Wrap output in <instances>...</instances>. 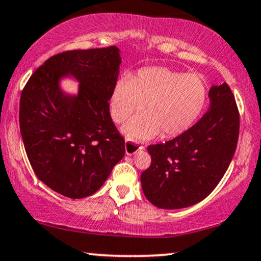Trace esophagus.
I'll list each match as a JSON object with an SVG mask.
<instances>
[{
	"label": "esophagus",
	"mask_w": 261,
	"mask_h": 261,
	"mask_svg": "<svg viewBox=\"0 0 261 261\" xmlns=\"http://www.w3.org/2000/svg\"><path fill=\"white\" fill-rule=\"evenodd\" d=\"M143 149V147L140 146V144L135 143V142H131L126 140L125 141V153H126L127 155H134L136 154L138 150Z\"/></svg>",
	"instance_id": "obj_1"
}]
</instances>
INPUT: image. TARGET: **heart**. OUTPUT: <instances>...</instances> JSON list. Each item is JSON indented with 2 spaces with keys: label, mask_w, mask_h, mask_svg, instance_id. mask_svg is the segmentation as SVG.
<instances>
[{
  "label": "heart",
  "mask_w": 261,
  "mask_h": 261,
  "mask_svg": "<svg viewBox=\"0 0 261 261\" xmlns=\"http://www.w3.org/2000/svg\"><path fill=\"white\" fill-rule=\"evenodd\" d=\"M207 95V84L199 74L160 66L142 68L134 78L117 79L111 92V115L115 123H123L144 106L146 112L128 120L123 133L134 141L159 134L172 138L193 126L206 106Z\"/></svg>",
  "instance_id": "obj_1"
}]
</instances>
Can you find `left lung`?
<instances>
[{"mask_svg": "<svg viewBox=\"0 0 261 261\" xmlns=\"http://www.w3.org/2000/svg\"><path fill=\"white\" fill-rule=\"evenodd\" d=\"M210 108L189 130L148 147L151 164L141 174L143 193L163 210L193 206L218 186L235 154L240 115L229 85H212Z\"/></svg>", "mask_w": 261, "mask_h": 261, "instance_id": "obj_1", "label": "left lung"}]
</instances>
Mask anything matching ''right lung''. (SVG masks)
Segmentation results:
<instances>
[{
    "mask_svg": "<svg viewBox=\"0 0 261 261\" xmlns=\"http://www.w3.org/2000/svg\"><path fill=\"white\" fill-rule=\"evenodd\" d=\"M120 65L115 45L60 53L21 92L19 124L30 164L39 180L66 197L96 193L124 158L125 141L108 103ZM66 77L80 83L77 94L61 88Z\"/></svg>",
    "mask_w": 261,
    "mask_h": 261,
    "instance_id": "1",
    "label": "right lung"
}]
</instances>
